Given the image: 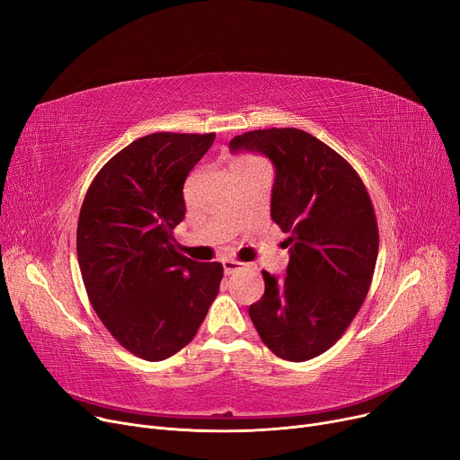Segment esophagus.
I'll list each match as a JSON object with an SVG mask.
<instances>
[{
    "instance_id": "obj_1",
    "label": "esophagus",
    "mask_w": 460,
    "mask_h": 460,
    "mask_svg": "<svg viewBox=\"0 0 460 460\" xmlns=\"http://www.w3.org/2000/svg\"><path fill=\"white\" fill-rule=\"evenodd\" d=\"M222 264H224V272L229 276V274H234L236 270H240L244 267L243 262H238V261H233V259H224L222 261Z\"/></svg>"
}]
</instances>
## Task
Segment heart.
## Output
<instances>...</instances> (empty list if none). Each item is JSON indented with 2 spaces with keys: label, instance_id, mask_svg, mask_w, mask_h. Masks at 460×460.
<instances>
[{
  "label": "heart",
  "instance_id": "heart-1",
  "mask_svg": "<svg viewBox=\"0 0 460 460\" xmlns=\"http://www.w3.org/2000/svg\"><path fill=\"white\" fill-rule=\"evenodd\" d=\"M243 162H250V160H243Z\"/></svg>",
  "mask_w": 460,
  "mask_h": 460
}]
</instances>
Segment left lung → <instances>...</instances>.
<instances>
[{
  "mask_svg": "<svg viewBox=\"0 0 460 460\" xmlns=\"http://www.w3.org/2000/svg\"><path fill=\"white\" fill-rule=\"evenodd\" d=\"M229 149L272 160L270 216L291 246L283 279L262 270L252 323L276 356L315 358L345 333L369 293L378 224L367 188L341 155L298 128L244 132Z\"/></svg>",
  "mask_w": 460,
  "mask_h": 460,
  "instance_id": "obj_1",
  "label": "left lung"
}]
</instances>
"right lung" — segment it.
Segmentation results:
<instances>
[{"label":"right lung","mask_w":460,"mask_h":460,"mask_svg":"<svg viewBox=\"0 0 460 460\" xmlns=\"http://www.w3.org/2000/svg\"><path fill=\"white\" fill-rule=\"evenodd\" d=\"M216 134L156 132L110 158L80 210L76 252L89 302L113 340L160 361L198 333L224 267L177 250L182 186Z\"/></svg>","instance_id":"right-lung-1"}]
</instances>
